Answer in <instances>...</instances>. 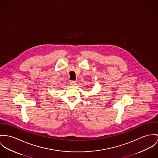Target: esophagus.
<instances>
[{
	"instance_id": "1",
	"label": "esophagus",
	"mask_w": 158,
	"mask_h": 158,
	"mask_svg": "<svg viewBox=\"0 0 158 158\" xmlns=\"http://www.w3.org/2000/svg\"><path fill=\"white\" fill-rule=\"evenodd\" d=\"M70 85H72V86H75V85H76V81H71L70 82Z\"/></svg>"
}]
</instances>
